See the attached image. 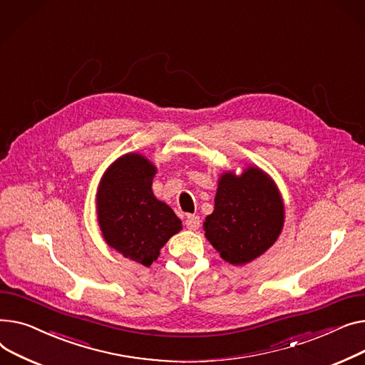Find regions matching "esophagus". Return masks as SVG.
Returning <instances> with one entry per match:
<instances>
[{"mask_svg": "<svg viewBox=\"0 0 365 365\" xmlns=\"http://www.w3.org/2000/svg\"><path fill=\"white\" fill-rule=\"evenodd\" d=\"M185 227L191 231H196L200 227V218L197 215H188L185 220Z\"/></svg>", "mask_w": 365, "mask_h": 365, "instance_id": "34e87169", "label": "esophagus"}]
</instances>
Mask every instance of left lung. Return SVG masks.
<instances>
[{"label":"left lung","mask_w":365,"mask_h":365,"mask_svg":"<svg viewBox=\"0 0 365 365\" xmlns=\"http://www.w3.org/2000/svg\"><path fill=\"white\" fill-rule=\"evenodd\" d=\"M284 203L274 180L249 165L237 175H220L215 207L203 222L205 237L231 265H245L264 255L282 234Z\"/></svg>","instance_id":"1"}]
</instances>
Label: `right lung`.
Masks as SVG:
<instances>
[{
    "label": "right lung",
    "instance_id": "right-lung-1",
    "mask_svg": "<svg viewBox=\"0 0 365 365\" xmlns=\"http://www.w3.org/2000/svg\"><path fill=\"white\" fill-rule=\"evenodd\" d=\"M158 168L140 153H126L106 169L97 190V221L104 242L144 267L182 230L181 220L152 190Z\"/></svg>",
    "mask_w": 365,
    "mask_h": 365
}]
</instances>
